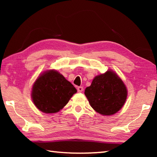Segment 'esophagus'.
I'll return each instance as SVG.
<instances>
[{
	"label": "esophagus",
	"instance_id": "1",
	"mask_svg": "<svg viewBox=\"0 0 157 157\" xmlns=\"http://www.w3.org/2000/svg\"><path fill=\"white\" fill-rule=\"evenodd\" d=\"M77 89H78V92L80 93V92L83 91L84 88H83V87H82V86H78V88H77Z\"/></svg>",
	"mask_w": 157,
	"mask_h": 157
}]
</instances>
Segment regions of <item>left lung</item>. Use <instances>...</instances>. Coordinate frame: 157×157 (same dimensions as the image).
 I'll return each instance as SVG.
<instances>
[{"label":"left lung","instance_id":"left-lung-1","mask_svg":"<svg viewBox=\"0 0 157 157\" xmlns=\"http://www.w3.org/2000/svg\"><path fill=\"white\" fill-rule=\"evenodd\" d=\"M84 94L94 109L102 115H113L123 107L127 98V89L115 73L108 71L94 79Z\"/></svg>","mask_w":157,"mask_h":157}]
</instances>
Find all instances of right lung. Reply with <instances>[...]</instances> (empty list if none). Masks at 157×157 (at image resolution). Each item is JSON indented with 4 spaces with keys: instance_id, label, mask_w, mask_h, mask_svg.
<instances>
[{
    "instance_id": "1",
    "label": "right lung",
    "mask_w": 157,
    "mask_h": 157,
    "mask_svg": "<svg viewBox=\"0 0 157 157\" xmlns=\"http://www.w3.org/2000/svg\"><path fill=\"white\" fill-rule=\"evenodd\" d=\"M76 92V89L70 82L52 70L42 74L34 82L32 98L39 110L51 113L62 109Z\"/></svg>"
}]
</instances>
